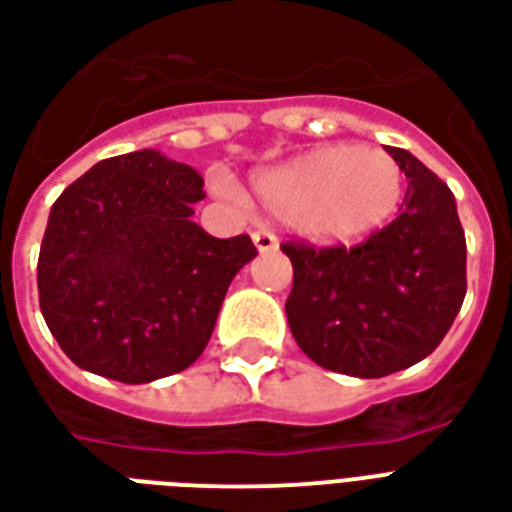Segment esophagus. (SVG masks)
Returning <instances> with one entry per match:
<instances>
[{"label": "esophagus", "instance_id": "1", "mask_svg": "<svg viewBox=\"0 0 512 512\" xmlns=\"http://www.w3.org/2000/svg\"><path fill=\"white\" fill-rule=\"evenodd\" d=\"M253 243H256V248H259L261 253L275 251L277 237L272 235V232H267V229H256V232H253Z\"/></svg>", "mask_w": 512, "mask_h": 512}]
</instances>
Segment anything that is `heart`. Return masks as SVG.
<instances>
[{"mask_svg":"<svg viewBox=\"0 0 512 512\" xmlns=\"http://www.w3.org/2000/svg\"><path fill=\"white\" fill-rule=\"evenodd\" d=\"M261 205L323 243H350L390 219L403 197L400 165L382 149L323 146L253 181ZM216 192L235 186L216 176Z\"/></svg>","mask_w":512,"mask_h":512,"instance_id":"obj_1","label":"heart"}]
</instances>
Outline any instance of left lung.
<instances>
[{
    "label": "left lung",
    "instance_id": "left-lung-1",
    "mask_svg": "<svg viewBox=\"0 0 512 512\" xmlns=\"http://www.w3.org/2000/svg\"><path fill=\"white\" fill-rule=\"evenodd\" d=\"M408 178L400 216L363 243L288 240V326L301 352L336 374L379 379L427 358L467 291V245L454 194L433 170L387 146Z\"/></svg>",
    "mask_w": 512,
    "mask_h": 512
}]
</instances>
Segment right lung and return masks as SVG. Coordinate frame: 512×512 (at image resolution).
<instances>
[{
    "label": "right lung",
    "instance_id": "1",
    "mask_svg": "<svg viewBox=\"0 0 512 512\" xmlns=\"http://www.w3.org/2000/svg\"><path fill=\"white\" fill-rule=\"evenodd\" d=\"M202 178L154 149L109 157L53 202L39 248V310L79 368L125 384L178 374L211 339L248 235L192 221Z\"/></svg>",
    "mask_w": 512,
    "mask_h": 512
}]
</instances>
